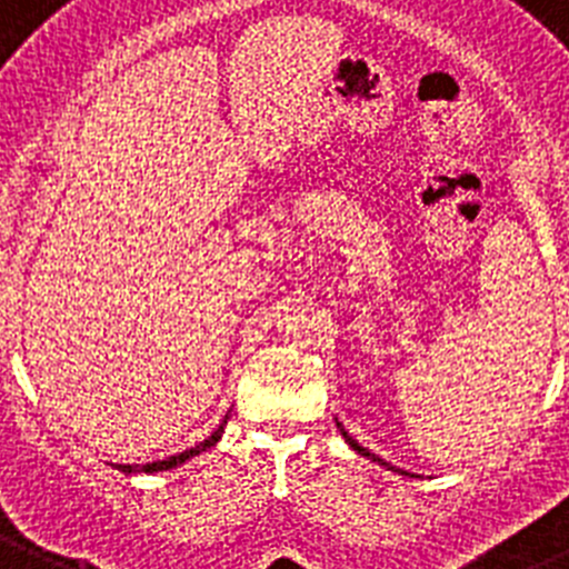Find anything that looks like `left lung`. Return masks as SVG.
<instances>
[{"mask_svg":"<svg viewBox=\"0 0 569 569\" xmlns=\"http://www.w3.org/2000/svg\"><path fill=\"white\" fill-rule=\"evenodd\" d=\"M338 428H341V425H338ZM341 433H343V439H347V442H350V446H352V451H358V455H365V457H370V460H373V462H381V466H385V460H379V457H376V455H370V451H367V448H361V446H358L356 439H352V437H350V433L343 431V428H341Z\"/></svg>","mask_w":569,"mask_h":569,"instance_id":"obj_1","label":"left lung"}]
</instances>
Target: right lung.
I'll list each match as a JSON object with an SVG mask.
<instances>
[{
    "mask_svg": "<svg viewBox=\"0 0 569 569\" xmlns=\"http://www.w3.org/2000/svg\"><path fill=\"white\" fill-rule=\"evenodd\" d=\"M219 437H222V425H219V428H217V431L211 433V437L202 439V442H199V446L188 448V451H181V455L167 457V460L144 462V466H121V471H127V475H130V471H167V469H173V466H179V462L190 460V457H196V455H199V451H204V448L217 446V439H219Z\"/></svg>",
    "mask_w": 569,
    "mask_h": 569,
    "instance_id": "obj_1",
    "label": "right lung"
}]
</instances>
